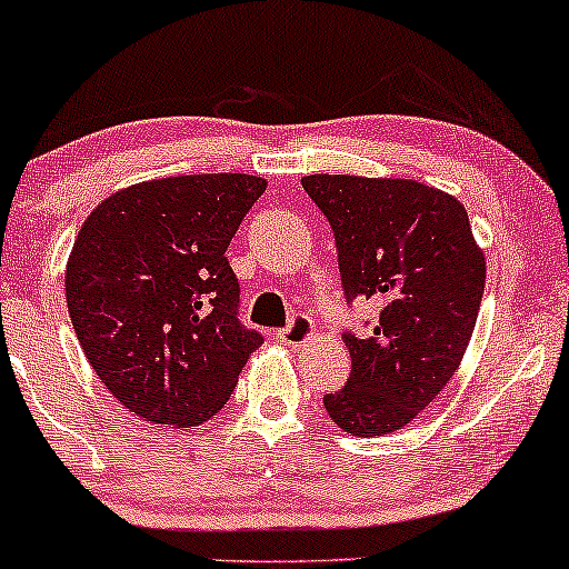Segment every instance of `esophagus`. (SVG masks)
<instances>
[{
	"instance_id": "34e87169",
	"label": "esophagus",
	"mask_w": 569,
	"mask_h": 569,
	"mask_svg": "<svg viewBox=\"0 0 569 569\" xmlns=\"http://www.w3.org/2000/svg\"><path fill=\"white\" fill-rule=\"evenodd\" d=\"M313 335H316L313 321L308 319L306 313H295L290 323H287L284 329L277 331V339L282 345H290V348H300V345H306Z\"/></svg>"
}]
</instances>
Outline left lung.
I'll return each mask as SVG.
<instances>
[{
	"label": "left lung",
	"mask_w": 569,
	"mask_h": 569,
	"mask_svg": "<svg viewBox=\"0 0 569 569\" xmlns=\"http://www.w3.org/2000/svg\"><path fill=\"white\" fill-rule=\"evenodd\" d=\"M302 190L329 219L348 302L381 308L371 335L345 331L350 379L323 408L352 437L408 426L452 379L486 284L465 206L416 180L308 174Z\"/></svg>",
	"instance_id": "1"
}]
</instances>
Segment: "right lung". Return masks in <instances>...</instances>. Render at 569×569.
<instances>
[{
  "mask_svg": "<svg viewBox=\"0 0 569 569\" xmlns=\"http://www.w3.org/2000/svg\"><path fill=\"white\" fill-rule=\"evenodd\" d=\"M267 180L182 174L140 182L91 211L72 246V329L104 387L136 416L190 429L224 408L263 337L238 319L227 261Z\"/></svg>",
  "mask_w": 569,
  "mask_h": 569,
  "instance_id": "add662e5",
  "label": "right lung"
}]
</instances>
